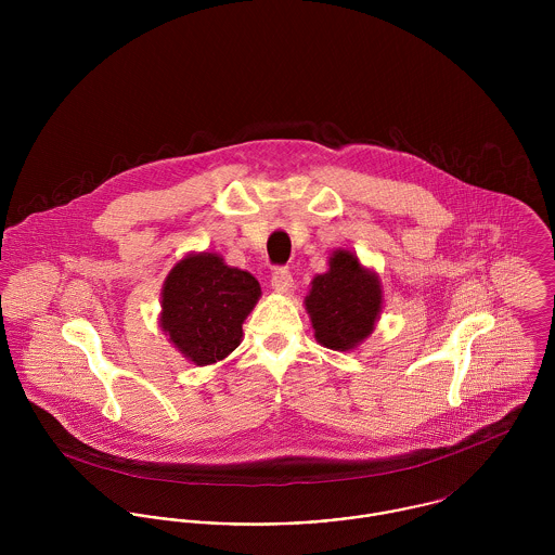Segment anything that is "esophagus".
<instances>
[{"label": "esophagus", "instance_id": "obj_1", "mask_svg": "<svg viewBox=\"0 0 555 555\" xmlns=\"http://www.w3.org/2000/svg\"><path fill=\"white\" fill-rule=\"evenodd\" d=\"M271 286L278 291V293H288L293 288V275L286 267H278L271 275Z\"/></svg>", "mask_w": 555, "mask_h": 555}]
</instances>
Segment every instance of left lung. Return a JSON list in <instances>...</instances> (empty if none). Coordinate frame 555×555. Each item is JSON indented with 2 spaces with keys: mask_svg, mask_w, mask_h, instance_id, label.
<instances>
[{
  "mask_svg": "<svg viewBox=\"0 0 555 555\" xmlns=\"http://www.w3.org/2000/svg\"><path fill=\"white\" fill-rule=\"evenodd\" d=\"M306 308L322 346L350 350L374 331L383 310L380 282L359 264L352 251L337 249L328 271L314 278Z\"/></svg>",
  "mask_w": 555,
  "mask_h": 555,
  "instance_id": "obj_1",
  "label": "left lung"
}]
</instances>
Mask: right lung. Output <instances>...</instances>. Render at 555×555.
I'll use <instances>...</instances> for the list:
<instances>
[{"instance_id":"obj_1","label":"right lung","mask_w":555,"mask_h":555,"mask_svg":"<svg viewBox=\"0 0 555 555\" xmlns=\"http://www.w3.org/2000/svg\"><path fill=\"white\" fill-rule=\"evenodd\" d=\"M258 297L260 286L247 271L216 254H192L164 282L159 322L190 361L209 365L241 344V324Z\"/></svg>"}]
</instances>
